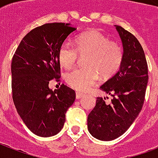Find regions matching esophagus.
<instances>
[{"label":"esophagus","mask_w":158,"mask_h":158,"mask_svg":"<svg viewBox=\"0 0 158 158\" xmlns=\"http://www.w3.org/2000/svg\"><path fill=\"white\" fill-rule=\"evenodd\" d=\"M83 96H84V94H82V93H79V92H76V98L77 99L81 98Z\"/></svg>","instance_id":"1"}]
</instances>
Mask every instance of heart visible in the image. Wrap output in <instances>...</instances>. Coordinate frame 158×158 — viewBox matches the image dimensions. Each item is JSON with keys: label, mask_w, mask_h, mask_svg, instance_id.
Instances as JSON below:
<instances>
[{"label": "heart", "mask_w": 158, "mask_h": 158, "mask_svg": "<svg viewBox=\"0 0 158 158\" xmlns=\"http://www.w3.org/2000/svg\"><path fill=\"white\" fill-rule=\"evenodd\" d=\"M84 59V68L74 69L65 74V81L77 91H87L98 79H107L117 72L123 60L121 46L98 30H90L75 38V48L64 42L58 50V60L61 66L69 69L79 57Z\"/></svg>", "instance_id": "obj_1"}]
</instances>
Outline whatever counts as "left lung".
Returning a JSON list of instances; mask_svg holds the SVG:
<instances>
[{
    "instance_id": "obj_1",
    "label": "left lung",
    "mask_w": 158,
    "mask_h": 158,
    "mask_svg": "<svg viewBox=\"0 0 158 158\" xmlns=\"http://www.w3.org/2000/svg\"><path fill=\"white\" fill-rule=\"evenodd\" d=\"M123 45L120 69L100 88L112 96L110 103L97 98L96 106L88 116V130L103 141L117 139L130 127L144 102L148 74L144 52L132 33L115 25Z\"/></svg>"
}]
</instances>
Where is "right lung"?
<instances>
[{
  "instance_id": "obj_1",
  "label": "right lung",
  "mask_w": 158,
  "mask_h": 158,
  "mask_svg": "<svg viewBox=\"0 0 158 158\" xmlns=\"http://www.w3.org/2000/svg\"><path fill=\"white\" fill-rule=\"evenodd\" d=\"M76 28L69 23H45L22 39L11 62V89L16 110L29 130L41 137L61 130L65 113L75 100V92L62 84L52 91L48 84L59 81L58 50Z\"/></svg>"
}]
</instances>
